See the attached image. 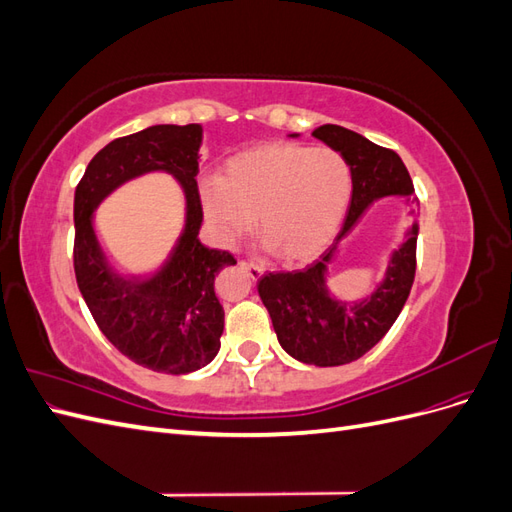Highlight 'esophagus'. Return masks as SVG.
I'll list each match as a JSON object with an SVG mask.
<instances>
[{"label": "esophagus", "instance_id": "esophagus-1", "mask_svg": "<svg viewBox=\"0 0 512 512\" xmlns=\"http://www.w3.org/2000/svg\"><path fill=\"white\" fill-rule=\"evenodd\" d=\"M241 267L247 271V275L252 277V280H260L262 273H265V269H262L260 265H256V262H241Z\"/></svg>", "mask_w": 512, "mask_h": 512}]
</instances>
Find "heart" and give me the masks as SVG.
I'll use <instances>...</instances> for the list:
<instances>
[{"instance_id":"1","label":"heart","mask_w":512,"mask_h":512,"mask_svg":"<svg viewBox=\"0 0 512 512\" xmlns=\"http://www.w3.org/2000/svg\"><path fill=\"white\" fill-rule=\"evenodd\" d=\"M352 194L346 160L333 149L271 143L226 160L220 177L200 181L215 235L235 243L254 224L262 247L286 262L316 256L342 224Z\"/></svg>"}]
</instances>
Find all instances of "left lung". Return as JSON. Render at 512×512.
Wrapping results in <instances>:
<instances>
[{
    "mask_svg": "<svg viewBox=\"0 0 512 512\" xmlns=\"http://www.w3.org/2000/svg\"><path fill=\"white\" fill-rule=\"evenodd\" d=\"M312 136L335 149L350 166L352 196L344 226L314 265L297 273L265 275L258 282V294L269 309L277 342L290 356L307 365L335 367L361 359L404 309L416 271L418 224L408 228L406 241L391 254L382 282L361 301H339L329 292L327 273L339 241L348 237L374 200L406 196L408 203H416V196L408 168L395 151L333 123L316 128Z\"/></svg>",
    "mask_w": 512,
    "mask_h": 512,
    "instance_id": "1",
    "label": "left lung"
}]
</instances>
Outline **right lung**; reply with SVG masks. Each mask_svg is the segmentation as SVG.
Instances as JSON below:
<instances>
[{
    "instance_id": "obj_1",
    "label": "right lung",
    "mask_w": 512,
    "mask_h": 512,
    "mask_svg": "<svg viewBox=\"0 0 512 512\" xmlns=\"http://www.w3.org/2000/svg\"><path fill=\"white\" fill-rule=\"evenodd\" d=\"M203 128L151 126L115 138L89 162L74 194L76 284L100 331L130 361L162 374H190L215 359L224 331V307L215 275L237 265L232 254L198 239L203 205L196 185ZM147 172H168L186 196V224L165 265L147 276L117 272L93 230L97 205L119 184Z\"/></svg>"
}]
</instances>
